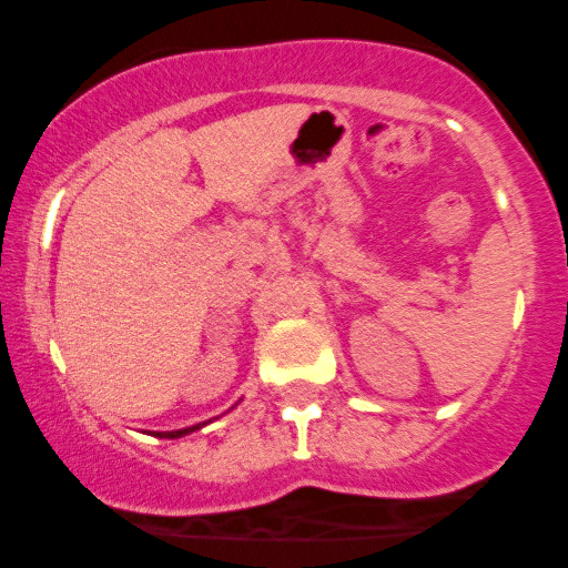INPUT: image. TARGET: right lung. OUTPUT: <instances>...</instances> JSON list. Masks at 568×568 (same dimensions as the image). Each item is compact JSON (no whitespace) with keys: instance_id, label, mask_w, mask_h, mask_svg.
<instances>
[{"instance_id":"obj_1","label":"right lung","mask_w":568,"mask_h":568,"mask_svg":"<svg viewBox=\"0 0 568 568\" xmlns=\"http://www.w3.org/2000/svg\"><path fill=\"white\" fill-rule=\"evenodd\" d=\"M205 422H200V425H192V427H184V429H171V433H158V438H184V435L194 433V429H200Z\"/></svg>"}]
</instances>
